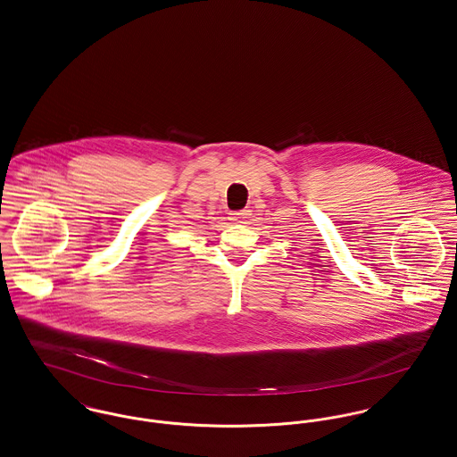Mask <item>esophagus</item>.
<instances>
[{
  "label": "esophagus",
  "mask_w": 457,
  "mask_h": 457,
  "mask_svg": "<svg viewBox=\"0 0 457 457\" xmlns=\"http://www.w3.org/2000/svg\"><path fill=\"white\" fill-rule=\"evenodd\" d=\"M229 215H231L229 219H231L235 224H244L246 220V217H248L246 211L233 212V213H229Z\"/></svg>",
  "instance_id": "1"
}]
</instances>
